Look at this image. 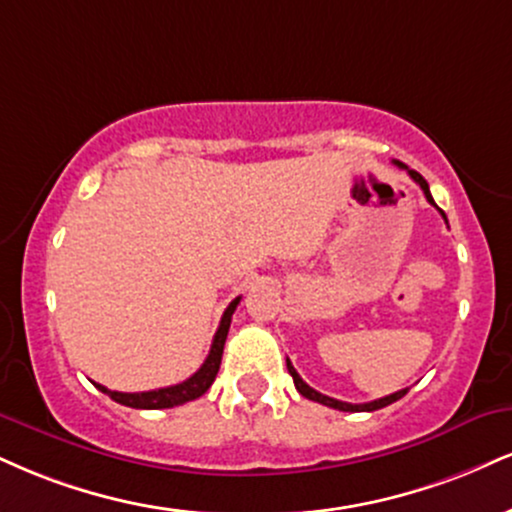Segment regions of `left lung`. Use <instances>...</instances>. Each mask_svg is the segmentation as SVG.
<instances>
[{
  "mask_svg": "<svg viewBox=\"0 0 512 512\" xmlns=\"http://www.w3.org/2000/svg\"><path fill=\"white\" fill-rule=\"evenodd\" d=\"M396 166H400V169H405L410 174V178L412 181L417 183V186H420L422 190H424V197H427L429 202H432V205L436 207V202H434V197H432V193H429V183L424 181V178L417 174V171H412V169H408V166H405L403 162H393ZM439 209V207H436ZM441 212V209H439ZM441 217L446 219V214L441 212ZM286 367H288V372H291V377H293V384H295V389H298V393L300 396H305V398H310V400H315V403H322V405H326V408H334V410H343V412H372V410H379V408H386V405H391V403H396V400H400L405 396V393H408V389H403V391H396V393H391V396H384V398H379V400H372V403H343V400H336V398H329V396H324V393H319V391H315L312 389V386H307L303 379H300V374L295 372V367L291 365V360H288L286 357Z\"/></svg>",
  "mask_w": 512,
  "mask_h": 512,
  "instance_id": "1",
  "label": "left lung"
}]
</instances>
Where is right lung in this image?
<instances>
[{
	"label": "right lung",
	"mask_w": 512,
	"mask_h": 512,
	"mask_svg": "<svg viewBox=\"0 0 512 512\" xmlns=\"http://www.w3.org/2000/svg\"><path fill=\"white\" fill-rule=\"evenodd\" d=\"M238 303H240V298H236L229 307H226L224 317H221V322H219L217 334H214V341H212V348H209L207 360L202 362V367L197 369L193 377L181 381V384L166 386V389L143 391V393L109 391L107 386L95 384V381H92V384H95L102 393H107L109 398L116 400V403L128 405V408H138V410L174 408V405H183V403H188V400L200 398L202 393H205L209 386H212V381L217 379V372H219V365H221V355H224V343H226V336H229L231 317H233V312H236Z\"/></svg>",
	"instance_id": "right-lung-1"
}]
</instances>
